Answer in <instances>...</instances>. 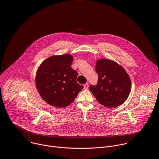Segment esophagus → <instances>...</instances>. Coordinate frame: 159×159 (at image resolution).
<instances>
[{
	"label": "esophagus",
	"mask_w": 159,
	"mask_h": 159,
	"mask_svg": "<svg viewBox=\"0 0 159 159\" xmlns=\"http://www.w3.org/2000/svg\"><path fill=\"white\" fill-rule=\"evenodd\" d=\"M88 87H89L88 83H86V84H84V89H87L88 88Z\"/></svg>",
	"instance_id": "obj_1"
}]
</instances>
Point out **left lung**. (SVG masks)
<instances>
[{
  "label": "left lung",
  "mask_w": 159,
  "mask_h": 159,
  "mask_svg": "<svg viewBox=\"0 0 159 159\" xmlns=\"http://www.w3.org/2000/svg\"><path fill=\"white\" fill-rule=\"evenodd\" d=\"M96 71L98 75L97 85L89 89L97 101L104 107L115 108L123 104L131 91V80L125 69L115 61L97 60Z\"/></svg>",
  "instance_id": "1"
}]
</instances>
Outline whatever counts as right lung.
<instances>
[{
  "mask_svg": "<svg viewBox=\"0 0 159 159\" xmlns=\"http://www.w3.org/2000/svg\"><path fill=\"white\" fill-rule=\"evenodd\" d=\"M70 54L52 56L44 60L36 76V84L41 97L55 107L70 105L83 86L76 81L78 73L71 68Z\"/></svg>",
  "mask_w": 159,
  "mask_h": 159,
  "instance_id": "right-lung-1",
  "label": "right lung"
}]
</instances>
